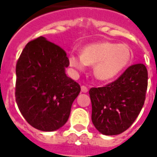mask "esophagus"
Here are the masks:
<instances>
[{"instance_id": "1", "label": "esophagus", "mask_w": 157, "mask_h": 157, "mask_svg": "<svg viewBox=\"0 0 157 157\" xmlns=\"http://www.w3.org/2000/svg\"><path fill=\"white\" fill-rule=\"evenodd\" d=\"M81 92L82 93H87L88 92V89L86 86H81Z\"/></svg>"}]
</instances>
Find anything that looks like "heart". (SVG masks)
Returning a JSON list of instances; mask_svg holds the SVG:
<instances>
[{"instance_id": "heart-1", "label": "heart", "mask_w": 157, "mask_h": 157, "mask_svg": "<svg viewBox=\"0 0 157 157\" xmlns=\"http://www.w3.org/2000/svg\"><path fill=\"white\" fill-rule=\"evenodd\" d=\"M131 59V51L125 44L112 42H98L84 47L81 55L71 54L68 63L72 69L83 71L88 64H94L97 78L109 81L116 78L127 68Z\"/></svg>"}]
</instances>
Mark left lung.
Instances as JSON below:
<instances>
[{
	"mask_svg": "<svg viewBox=\"0 0 157 157\" xmlns=\"http://www.w3.org/2000/svg\"><path fill=\"white\" fill-rule=\"evenodd\" d=\"M148 71L143 63L129 66L115 81L103 87H93L92 121L105 136L121 134L129 128L144 105Z\"/></svg>",
	"mask_w": 157,
	"mask_h": 157,
	"instance_id": "left-lung-1",
	"label": "left lung"
}]
</instances>
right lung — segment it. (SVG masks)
<instances>
[{"label": "right lung", "instance_id": "add662e5", "mask_svg": "<svg viewBox=\"0 0 157 157\" xmlns=\"http://www.w3.org/2000/svg\"><path fill=\"white\" fill-rule=\"evenodd\" d=\"M68 57L44 36L28 43L16 63L15 100L33 128L52 132L68 121L80 86L65 74Z\"/></svg>", "mask_w": 157, "mask_h": 157}]
</instances>
